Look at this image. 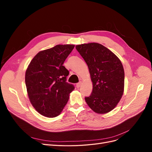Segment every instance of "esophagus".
<instances>
[{
  "mask_svg": "<svg viewBox=\"0 0 152 152\" xmlns=\"http://www.w3.org/2000/svg\"><path fill=\"white\" fill-rule=\"evenodd\" d=\"M81 82H79V83H77V84H76V87H77V88H79V87H80V86H81Z\"/></svg>",
  "mask_w": 152,
  "mask_h": 152,
  "instance_id": "esophagus-1",
  "label": "esophagus"
}]
</instances>
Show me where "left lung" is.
I'll use <instances>...</instances> for the list:
<instances>
[{"mask_svg": "<svg viewBox=\"0 0 152 152\" xmlns=\"http://www.w3.org/2000/svg\"><path fill=\"white\" fill-rule=\"evenodd\" d=\"M76 49L89 68L93 91L85 100L92 110L107 113L115 108L124 89V70L119 58L98 43L77 45Z\"/></svg>", "mask_w": 152, "mask_h": 152, "instance_id": "1", "label": "left lung"}]
</instances>
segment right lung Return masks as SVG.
Masks as SVG:
<instances>
[{
  "label": "right lung",
  "mask_w": 152,
  "mask_h": 152,
  "mask_svg": "<svg viewBox=\"0 0 152 152\" xmlns=\"http://www.w3.org/2000/svg\"><path fill=\"white\" fill-rule=\"evenodd\" d=\"M75 47L56 45L41 50L30 61L25 73V84L30 103L40 114L57 117L66 104L75 87L66 82L69 74L63 66Z\"/></svg>",
  "instance_id": "obj_1"
}]
</instances>
